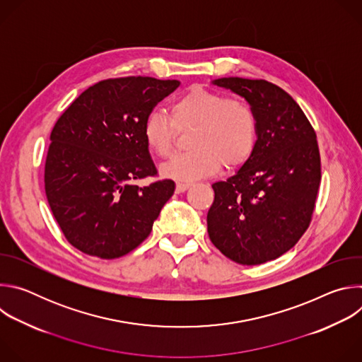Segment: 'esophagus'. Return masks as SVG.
<instances>
[{
    "label": "esophagus",
    "instance_id": "obj_1",
    "mask_svg": "<svg viewBox=\"0 0 362 362\" xmlns=\"http://www.w3.org/2000/svg\"><path fill=\"white\" fill-rule=\"evenodd\" d=\"M189 187H190V183H182V182H177V183H176V192H177V193H183V192H186Z\"/></svg>",
    "mask_w": 362,
    "mask_h": 362
}]
</instances>
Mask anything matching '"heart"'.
<instances>
[{"label": "heart", "mask_w": 362, "mask_h": 362, "mask_svg": "<svg viewBox=\"0 0 362 362\" xmlns=\"http://www.w3.org/2000/svg\"><path fill=\"white\" fill-rule=\"evenodd\" d=\"M194 129L190 151L175 156L162 168L163 176L175 180H196L215 175L223 165L238 169L255 151L257 117L247 103L226 98L222 93L193 86L170 106V117L151 112L143 124L148 148L160 158L175 150L177 130Z\"/></svg>", "instance_id": "b5f03b06"}]
</instances>
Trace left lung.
Segmentation results:
<instances>
[{
	"instance_id": "8db88e82",
	"label": "left lung",
	"mask_w": 362,
	"mask_h": 362,
	"mask_svg": "<svg viewBox=\"0 0 362 362\" xmlns=\"http://www.w3.org/2000/svg\"><path fill=\"white\" fill-rule=\"evenodd\" d=\"M214 83L247 100L257 117V141L235 176L212 185L208 233L230 261L261 265L293 247L313 221L321 183L317 133L274 83L240 77Z\"/></svg>"
}]
</instances>
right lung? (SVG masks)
<instances>
[{"label":"right lung","mask_w":362,"mask_h":362,"mask_svg":"<svg viewBox=\"0 0 362 362\" xmlns=\"http://www.w3.org/2000/svg\"><path fill=\"white\" fill-rule=\"evenodd\" d=\"M177 80L119 77L84 90L56 122L44 166L47 200L66 239L86 255L116 259L151 232L175 192L158 177L143 136L146 117Z\"/></svg>","instance_id":"1"}]
</instances>
